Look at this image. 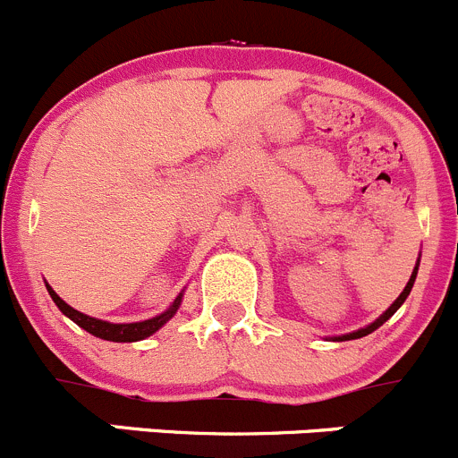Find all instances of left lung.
<instances>
[{"label": "left lung", "instance_id": "1", "mask_svg": "<svg viewBox=\"0 0 458 458\" xmlns=\"http://www.w3.org/2000/svg\"><path fill=\"white\" fill-rule=\"evenodd\" d=\"M416 274H418V265H416V267H413V272H411V278H409V283H407V285H404L403 294H400V297H398V299H395V301H394V303H391V308H389V310H386V312H385V315H382V317H380V319H377V321H373V324H371V326H367V328H362V330H357V333H351V335H344V337H337V339H339V342H346V339H360V337H364V335L373 333V330H376V328H377V326H382V324H385V321H386V319H389V317H391V315H394V312H395V310H398V308H400V306H403V303H404V299H407V297H409V292H411V287H413V281H416Z\"/></svg>", "mask_w": 458, "mask_h": 458}]
</instances>
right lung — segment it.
<instances>
[{
  "label": "right lung",
  "instance_id": "1",
  "mask_svg": "<svg viewBox=\"0 0 458 458\" xmlns=\"http://www.w3.org/2000/svg\"><path fill=\"white\" fill-rule=\"evenodd\" d=\"M47 290H49V294H51V299H54L55 306L63 310V315H67L69 319L76 321V324L81 326V328H85L87 333L96 335V337H101V339H107V342H139V339L150 337L152 333H157L161 326L166 324V321L175 315L177 308H180V301H182V294H180V297L175 299V303H173V306L168 308L164 315L152 317V319L137 321V324H110V321L94 319V317H87V315H82V312L73 310L72 306H67V303H64L63 299H60L58 294L51 290V285H47Z\"/></svg>",
  "mask_w": 458,
  "mask_h": 458
}]
</instances>
